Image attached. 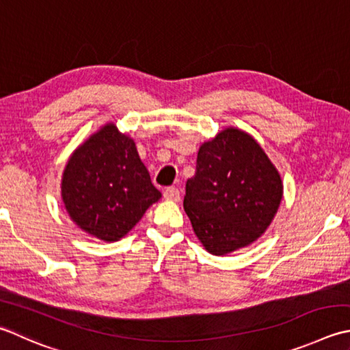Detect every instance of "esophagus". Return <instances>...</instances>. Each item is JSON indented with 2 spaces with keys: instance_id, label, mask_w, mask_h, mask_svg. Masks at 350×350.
I'll return each mask as SVG.
<instances>
[{
  "instance_id": "1",
  "label": "esophagus",
  "mask_w": 350,
  "mask_h": 350,
  "mask_svg": "<svg viewBox=\"0 0 350 350\" xmlns=\"http://www.w3.org/2000/svg\"><path fill=\"white\" fill-rule=\"evenodd\" d=\"M163 197H165L167 200L177 202V200H180V191L174 187H168L163 189Z\"/></svg>"
}]
</instances>
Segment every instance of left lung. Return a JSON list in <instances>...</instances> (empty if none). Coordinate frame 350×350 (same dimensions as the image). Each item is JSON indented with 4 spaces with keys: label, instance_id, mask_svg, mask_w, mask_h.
Wrapping results in <instances>:
<instances>
[{
    "label": "left lung",
    "instance_id": "8db88e82",
    "mask_svg": "<svg viewBox=\"0 0 350 350\" xmlns=\"http://www.w3.org/2000/svg\"><path fill=\"white\" fill-rule=\"evenodd\" d=\"M282 189L280 174L261 146L249 133L229 127L198 148L183 208L204 249L223 256L264 234Z\"/></svg>",
    "mask_w": 350,
    "mask_h": 350
}]
</instances>
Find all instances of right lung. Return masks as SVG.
Instances as JSON below:
<instances>
[{
  "mask_svg": "<svg viewBox=\"0 0 350 350\" xmlns=\"http://www.w3.org/2000/svg\"><path fill=\"white\" fill-rule=\"evenodd\" d=\"M161 198L135 141L106 124L71 154L62 177V200L81 230L118 241Z\"/></svg>",
  "mask_w": 350,
  "mask_h": 350,
  "instance_id": "1",
  "label": "right lung"
}]
</instances>
